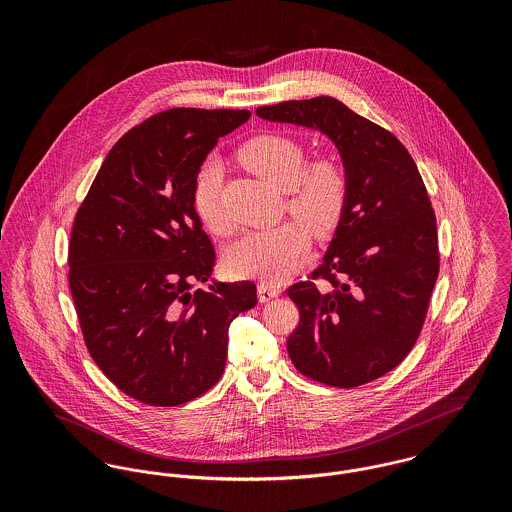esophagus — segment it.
<instances>
[{"mask_svg": "<svg viewBox=\"0 0 512 512\" xmlns=\"http://www.w3.org/2000/svg\"><path fill=\"white\" fill-rule=\"evenodd\" d=\"M280 295V290L278 288H274V286H270V284H258V299L262 301V303H266V301H270V299H274V297H278Z\"/></svg>", "mask_w": 512, "mask_h": 512, "instance_id": "obj_1", "label": "esophagus"}]
</instances>
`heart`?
Instances as JSON below:
<instances>
[{"instance_id":"obj_1","label":"heart","mask_w":512,"mask_h":512,"mask_svg":"<svg viewBox=\"0 0 512 512\" xmlns=\"http://www.w3.org/2000/svg\"><path fill=\"white\" fill-rule=\"evenodd\" d=\"M238 155L252 173L288 193V209L315 236H327L337 228L349 197V175L337 157L321 155L305 165L301 146L280 134L256 136L240 147ZM220 177L222 165L207 159L193 185V207L203 224L217 234L228 230L220 211ZM307 252L309 234L292 220L244 234L228 250L226 268L238 278L282 284L303 266Z\"/></svg>"}]
</instances>
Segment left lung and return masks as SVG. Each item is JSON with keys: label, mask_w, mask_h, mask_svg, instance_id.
I'll list each match as a JSON object with an SVG mask.
<instances>
[{"label": "left lung", "mask_w": 512, "mask_h": 512, "mask_svg": "<svg viewBox=\"0 0 512 512\" xmlns=\"http://www.w3.org/2000/svg\"><path fill=\"white\" fill-rule=\"evenodd\" d=\"M256 114L321 132L349 175L323 264L288 290L299 309L288 355L301 374L329 386L376 380L412 351L438 280L436 215L420 171L388 130L337 98L290 100Z\"/></svg>", "instance_id": "8db88e82"}]
</instances>
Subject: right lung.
I'll return each mask as SVG.
<instances>
[{
  "instance_id": "obj_1",
  "label": "right lung",
  "mask_w": 512,
  "mask_h": 512,
  "mask_svg": "<svg viewBox=\"0 0 512 512\" xmlns=\"http://www.w3.org/2000/svg\"><path fill=\"white\" fill-rule=\"evenodd\" d=\"M248 110L173 108L124 134L82 201L69 286L90 357L128 396L185 404L219 382L252 282L213 280L215 248L193 207L199 167ZM211 281L209 291H193Z\"/></svg>"
}]
</instances>
